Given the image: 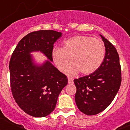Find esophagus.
I'll use <instances>...</instances> for the list:
<instances>
[{"mask_svg": "<svg viewBox=\"0 0 130 130\" xmlns=\"http://www.w3.org/2000/svg\"><path fill=\"white\" fill-rule=\"evenodd\" d=\"M68 83L69 84H73V80L70 78H68Z\"/></svg>", "mask_w": 130, "mask_h": 130, "instance_id": "obj_1", "label": "esophagus"}]
</instances>
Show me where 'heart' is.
<instances>
[{
    "instance_id": "obj_1",
    "label": "heart",
    "mask_w": 130,
    "mask_h": 130,
    "mask_svg": "<svg viewBox=\"0 0 130 130\" xmlns=\"http://www.w3.org/2000/svg\"><path fill=\"white\" fill-rule=\"evenodd\" d=\"M105 55V47L102 40L83 35L67 39L62 48L55 47L51 53L55 66L60 72L66 70L69 76L75 75L79 71L84 75L94 72L104 61ZM70 56L72 62L67 67Z\"/></svg>"
}]
</instances>
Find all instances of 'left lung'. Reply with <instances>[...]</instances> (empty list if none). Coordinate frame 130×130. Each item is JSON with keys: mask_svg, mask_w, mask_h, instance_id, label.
I'll list each match as a JSON object with an SVG mask.
<instances>
[{"mask_svg": "<svg viewBox=\"0 0 130 130\" xmlns=\"http://www.w3.org/2000/svg\"><path fill=\"white\" fill-rule=\"evenodd\" d=\"M105 47V55L100 68L90 75L74 79L77 88V106L87 115L100 113L111 104L121 84V66L117 49L100 35Z\"/></svg>", "mask_w": 130, "mask_h": 130, "instance_id": "obj_1", "label": "left lung"}]
</instances>
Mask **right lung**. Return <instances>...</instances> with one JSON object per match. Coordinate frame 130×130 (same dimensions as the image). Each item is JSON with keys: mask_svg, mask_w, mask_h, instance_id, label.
<instances>
[{"mask_svg": "<svg viewBox=\"0 0 130 130\" xmlns=\"http://www.w3.org/2000/svg\"><path fill=\"white\" fill-rule=\"evenodd\" d=\"M62 33L53 30L32 32L18 43L9 64L10 87L19 107L29 115L44 117L55 109L57 99L67 85V77L51 64L53 44ZM40 51L50 60L40 67L29 53Z\"/></svg>", "mask_w": 130, "mask_h": 130, "instance_id": "add662e5", "label": "right lung"}]
</instances>
